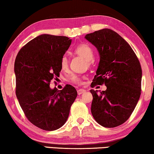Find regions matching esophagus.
<instances>
[{
	"instance_id": "esophagus-1",
	"label": "esophagus",
	"mask_w": 154,
	"mask_h": 154,
	"mask_svg": "<svg viewBox=\"0 0 154 154\" xmlns=\"http://www.w3.org/2000/svg\"><path fill=\"white\" fill-rule=\"evenodd\" d=\"M85 92V90H84V89H80L77 91L78 94H79V95H81V94L84 93Z\"/></svg>"
}]
</instances>
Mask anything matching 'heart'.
Here are the masks:
<instances>
[{
  "mask_svg": "<svg viewBox=\"0 0 154 154\" xmlns=\"http://www.w3.org/2000/svg\"><path fill=\"white\" fill-rule=\"evenodd\" d=\"M75 52L79 55L81 56L82 57H83L85 60H87L88 62H90V61L93 60L94 57V52L93 50L91 48L90 46H89L88 44L83 43L80 44L79 45H78L76 48H75ZM60 66L62 70H66L68 68L69 66V60L66 56L64 55L61 59L60 61ZM71 81L73 83L78 84V85H81L83 83V80L81 78L78 76L76 75H73L72 77L71 78Z\"/></svg>",
  "mask_w": 154,
  "mask_h": 154,
  "instance_id": "b5f03b06",
  "label": "heart"
}]
</instances>
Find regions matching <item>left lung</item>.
<instances>
[{
    "label": "left lung",
    "mask_w": 154,
    "mask_h": 154,
    "mask_svg": "<svg viewBox=\"0 0 154 154\" xmlns=\"http://www.w3.org/2000/svg\"><path fill=\"white\" fill-rule=\"evenodd\" d=\"M97 49L100 60L92 87L106 86L105 91L90 90L91 113L105 128L121 125L133 112L141 94L142 68L130 45L114 31L103 29L85 35Z\"/></svg>",
    "instance_id": "8db88e82"
}]
</instances>
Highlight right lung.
I'll return each mask as SVG.
<instances>
[{
    "label": "right lung",
    "mask_w": 154,
    "mask_h": 154,
    "mask_svg": "<svg viewBox=\"0 0 154 154\" xmlns=\"http://www.w3.org/2000/svg\"><path fill=\"white\" fill-rule=\"evenodd\" d=\"M71 43L68 37L42 34L23 46L16 57L17 98L27 119L42 130L62 127L77 97L71 85L61 90L50 87L62 70L61 59Z\"/></svg>",
    "instance_id": "right-lung-1"
}]
</instances>
